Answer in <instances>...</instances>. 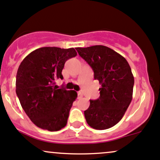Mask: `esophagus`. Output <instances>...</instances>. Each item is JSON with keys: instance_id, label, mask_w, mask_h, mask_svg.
<instances>
[{"instance_id": "1", "label": "esophagus", "mask_w": 160, "mask_h": 160, "mask_svg": "<svg viewBox=\"0 0 160 160\" xmlns=\"http://www.w3.org/2000/svg\"><path fill=\"white\" fill-rule=\"evenodd\" d=\"M78 98H83V94H82V92H81V91H78Z\"/></svg>"}]
</instances>
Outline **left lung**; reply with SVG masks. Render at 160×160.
I'll list each match as a JSON object with an SVG mask.
<instances>
[{"label": "left lung", "instance_id": "1", "mask_svg": "<svg viewBox=\"0 0 160 160\" xmlns=\"http://www.w3.org/2000/svg\"><path fill=\"white\" fill-rule=\"evenodd\" d=\"M75 49L92 68L94 79L101 85L100 98L90 100L84 112L86 122L98 130L111 128L122 119L132 102L134 80L130 66L125 57L108 47Z\"/></svg>", "mask_w": 160, "mask_h": 160}]
</instances>
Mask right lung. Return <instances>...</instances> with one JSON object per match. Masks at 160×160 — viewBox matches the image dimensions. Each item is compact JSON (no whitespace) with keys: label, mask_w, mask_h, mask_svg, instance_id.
Listing matches in <instances>:
<instances>
[{"label":"right lung","mask_w":160,"mask_h":160,"mask_svg":"<svg viewBox=\"0 0 160 160\" xmlns=\"http://www.w3.org/2000/svg\"><path fill=\"white\" fill-rule=\"evenodd\" d=\"M76 55L74 48L44 47L31 52L19 65L16 92L25 112L38 128L57 132L66 125L77 93L58 88L55 81L63 78L66 61Z\"/></svg>","instance_id":"add662e5"}]
</instances>
